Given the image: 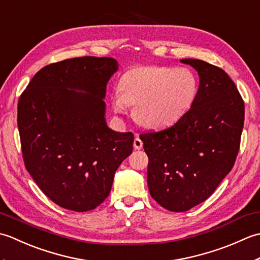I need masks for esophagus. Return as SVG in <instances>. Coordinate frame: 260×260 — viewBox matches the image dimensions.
<instances>
[{"instance_id": "obj_1", "label": "esophagus", "mask_w": 260, "mask_h": 260, "mask_svg": "<svg viewBox=\"0 0 260 260\" xmlns=\"http://www.w3.org/2000/svg\"><path fill=\"white\" fill-rule=\"evenodd\" d=\"M134 147H135V150H141V148L143 147V142L140 137H136V139L134 140Z\"/></svg>"}]
</instances>
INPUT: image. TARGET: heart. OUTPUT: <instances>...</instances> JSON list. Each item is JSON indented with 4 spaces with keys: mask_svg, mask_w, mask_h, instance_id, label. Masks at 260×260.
<instances>
[{
    "mask_svg": "<svg viewBox=\"0 0 260 260\" xmlns=\"http://www.w3.org/2000/svg\"><path fill=\"white\" fill-rule=\"evenodd\" d=\"M198 90L197 77L186 68L135 67L120 77L112 105L116 113L125 114L129 104H134L137 123L150 129H164L184 117Z\"/></svg>",
    "mask_w": 260,
    "mask_h": 260,
    "instance_id": "1",
    "label": "heart"
}]
</instances>
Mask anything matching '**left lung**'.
Returning <instances> with one entry per match:
<instances>
[{
	"mask_svg": "<svg viewBox=\"0 0 260 260\" xmlns=\"http://www.w3.org/2000/svg\"><path fill=\"white\" fill-rule=\"evenodd\" d=\"M180 61L198 71L194 104L170 128L140 136L148 156V190L173 212L207 200L230 172L245 119L244 101L221 68L199 59Z\"/></svg>",
	"mask_w": 260,
	"mask_h": 260,
	"instance_id": "left-lung-1",
	"label": "left lung"
}]
</instances>
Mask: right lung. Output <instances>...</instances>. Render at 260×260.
<instances>
[{
    "label": "right lung",
    "instance_id": "obj_1",
    "mask_svg": "<svg viewBox=\"0 0 260 260\" xmlns=\"http://www.w3.org/2000/svg\"><path fill=\"white\" fill-rule=\"evenodd\" d=\"M118 70L113 58L82 57L39 70L18 104L27 172L58 206L77 212L98 207L114 174L133 151L134 135L106 123V87Z\"/></svg>",
    "mask_w": 260,
    "mask_h": 260
}]
</instances>
